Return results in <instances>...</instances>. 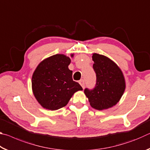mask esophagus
I'll return each instance as SVG.
<instances>
[{
	"instance_id": "esophagus-1",
	"label": "esophagus",
	"mask_w": 150,
	"mask_h": 150,
	"mask_svg": "<svg viewBox=\"0 0 150 150\" xmlns=\"http://www.w3.org/2000/svg\"><path fill=\"white\" fill-rule=\"evenodd\" d=\"M79 84L81 85V87H83V88H84L85 87V82H84V80L83 79H81L79 81Z\"/></svg>"
}]
</instances>
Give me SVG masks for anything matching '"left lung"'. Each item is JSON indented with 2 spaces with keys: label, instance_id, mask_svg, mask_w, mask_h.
Segmentation results:
<instances>
[{
  "label": "left lung",
  "instance_id": "left-lung-1",
  "mask_svg": "<svg viewBox=\"0 0 150 150\" xmlns=\"http://www.w3.org/2000/svg\"><path fill=\"white\" fill-rule=\"evenodd\" d=\"M92 58L96 83L94 89L85 88L84 93L91 107L105 110L120 100L126 88L125 79L120 67L110 58L95 53Z\"/></svg>",
  "mask_w": 150,
  "mask_h": 150
}]
</instances>
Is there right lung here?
Returning <instances> with one entry per match:
<instances>
[{"label":"right lung","mask_w":150,"mask_h":150,"mask_svg":"<svg viewBox=\"0 0 150 150\" xmlns=\"http://www.w3.org/2000/svg\"><path fill=\"white\" fill-rule=\"evenodd\" d=\"M73 54L71 57H73ZM71 59L64 54H55L39 63L32 75V92L43 108L58 110L67 105L75 92L83 88L73 80L68 66Z\"/></svg>","instance_id":"1"}]
</instances>
